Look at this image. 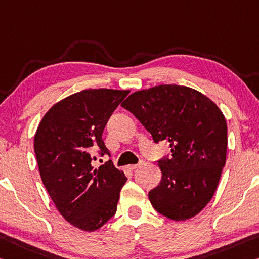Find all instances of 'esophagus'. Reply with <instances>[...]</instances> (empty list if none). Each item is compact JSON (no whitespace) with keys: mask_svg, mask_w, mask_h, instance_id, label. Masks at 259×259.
Masks as SVG:
<instances>
[{"mask_svg":"<svg viewBox=\"0 0 259 259\" xmlns=\"http://www.w3.org/2000/svg\"><path fill=\"white\" fill-rule=\"evenodd\" d=\"M139 166H142V162L137 163V165H129V166H128V169H129V170H134V169H136V168H138Z\"/></svg>","mask_w":259,"mask_h":259,"instance_id":"obj_1","label":"esophagus"}]
</instances>
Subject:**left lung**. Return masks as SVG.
<instances>
[{"label":"left lung","mask_w":259,"mask_h":259,"mask_svg":"<svg viewBox=\"0 0 259 259\" xmlns=\"http://www.w3.org/2000/svg\"><path fill=\"white\" fill-rule=\"evenodd\" d=\"M155 143L167 139L170 157L159 160L162 178L149 192L155 210L174 221L206 206L218 187L227 154V123L210 98L181 85H158L122 102Z\"/></svg>","instance_id":"8db88e82"}]
</instances>
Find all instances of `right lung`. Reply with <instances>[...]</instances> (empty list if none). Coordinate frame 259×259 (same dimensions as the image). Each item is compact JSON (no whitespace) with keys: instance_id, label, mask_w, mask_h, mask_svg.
<instances>
[{"instance_id":"1","label":"right lung","mask_w":259,"mask_h":259,"mask_svg":"<svg viewBox=\"0 0 259 259\" xmlns=\"http://www.w3.org/2000/svg\"><path fill=\"white\" fill-rule=\"evenodd\" d=\"M128 90L89 89L53 105L34 135L44 186L61 215L85 232L102 227L116 212L126 178L112 161L94 168L92 153L109 154L102 141L108 118Z\"/></svg>"}]
</instances>
